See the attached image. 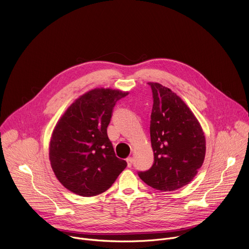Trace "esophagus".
<instances>
[{
    "instance_id": "obj_1",
    "label": "esophagus",
    "mask_w": 249,
    "mask_h": 249,
    "mask_svg": "<svg viewBox=\"0 0 249 249\" xmlns=\"http://www.w3.org/2000/svg\"><path fill=\"white\" fill-rule=\"evenodd\" d=\"M127 164H128V166L129 167H131L132 166V163H133V158L132 157H129V158H127Z\"/></svg>"
}]
</instances>
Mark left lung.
I'll return each mask as SVG.
<instances>
[{
    "label": "left lung",
    "instance_id": "left-lung-1",
    "mask_svg": "<svg viewBox=\"0 0 249 249\" xmlns=\"http://www.w3.org/2000/svg\"><path fill=\"white\" fill-rule=\"evenodd\" d=\"M153 91L151 143L154 163L140 178L160 191H173L188 184L202 166L206 140L198 120L184 101L158 83Z\"/></svg>",
    "mask_w": 249,
    "mask_h": 249
}]
</instances>
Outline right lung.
<instances>
[{
    "label": "right lung",
    "instance_id": "right-lung-1",
    "mask_svg": "<svg viewBox=\"0 0 249 249\" xmlns=\"http://www.w3.org/2000/svg\"><path fill=\"white\" fill-rule=\"evenodd\" d=\"M128 92L94 89L79 97L57 123L49 159L58 180L75 194L90 197L107 190L127 162L115 156L107 136L116 102Z\"/></svg>",
    "mask_w": 249,
    "mask_h": 249
}]
</instances>
